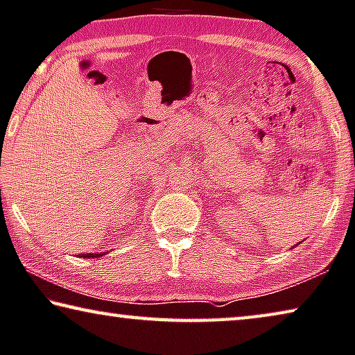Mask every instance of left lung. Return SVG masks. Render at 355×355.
<instances>
[{
	"instance_id": "obj_1",
	"label": "left lung",
	"mask_w": 355,
	"mask_h": 355,
	"mask_svg": "<svg viewBox=\"0 0 355 355\" xmlns=\"http://www.w3.org/2000/svg\"><path fill=\"white\" fill-rule=\"evenodd\" d=\"M296 245H298V244H296Z\"/></svg>"
}]
</instances>
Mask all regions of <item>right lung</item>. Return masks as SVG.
Returning a JSON list of instances; mask_svg holds the SVG:
<instances>
[{
    "label": "right lung",
    "mask_w": 355,
    "mask_h": 355,
    "mask_svg": "<svg viewBox=\"0 0 355 355\" xmlns=\"http://www.w3.org/2000/svg\"><path fill=\"white\" fill-rule=\"evenodd\" d=\"M98 257H102V253H83L79 258H98Z\"/></svg>",
    "instance_id": "right-lung-1"
}]
</instances>
